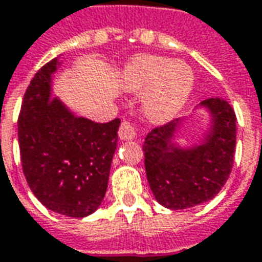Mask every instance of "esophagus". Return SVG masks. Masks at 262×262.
Returning <instances> with one entry per match:
<instances>
[{"instance_id": "34e87169", "label": "esophagus", "mask_w": 262, "mask_h": 262, "mask_svg": "<svg viewBox=\"0 0 262 262\" xmlns=\"http://www.w3.org/2000/svg\"><path fill=\"white\" fill-rule=\"evenodd\" d=\"M138 134H140V131L134 122H129V121L121 122L118 129V135L121 140H134L138 137Z\"/></svg>"}]
</instances>
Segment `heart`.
Listing matches in <instances>:
<instances>
[{
  "mask_svg": "<svg viewBox=\"0 0 262 262\" xmlns=\"http://www.w3.org/2000/svg\"><path fill=\"white\" fill-rule=\"evenodd\" d=\"M127 83L135 91H148L144 112L151 121L171 118L183 105L193 85V73L183 61L159 56L137 57L127 70Z\"/></svg>",
  "mask_w": 262,
  "mask_h": 262,
  "instance_id": "b5f03b06",
  "label": "heart"
}]
</instances>
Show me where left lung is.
I'll return each mask as SVG.
<instances>
[{
  "label": "left lung",
  "mask_w": 262,
  "mask_h": 262,
  "mask_svg": "<svg viewBox=\"0 0 262 262\" xmlns=\"http://www.w3.org/2000/svg\"><path fill=\"white\" fill-rule=\"evenodd\" d=\"M202 103L213 117L205 144L186 151L167 145L176 131L177 119L152 128L144 141V166L150 189L160 205L168 209L193 208L213 199L232 171L235 111L221 98H209Z\"/></svg>",
  "instance_id": "left-lung-1"
}]
</instances>
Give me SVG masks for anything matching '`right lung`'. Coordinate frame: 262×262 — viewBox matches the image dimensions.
Listing matches in <instances>:
<instances>
[{
  "label": "right lung",
  "instance_id": "obj_1",
  "mask_svg": "<svg viewBox=\"0 0 262 262\" xmlns=\"http://www.w3.org/2000/svg\"><path fill=\"white\" fill-rule=\"evenodd\" d=\"M56 59L31 79L18 115L21 166L31 192L46 208L83 217L101 205L117 148L119 118L99 124L76 118L50 99Z\"/></svg>",
  "mask_w": 262,
  "mask_h": 262
}]
</instances>
